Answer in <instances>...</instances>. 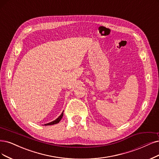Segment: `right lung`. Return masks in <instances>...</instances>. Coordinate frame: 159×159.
<instances>
[{"label":"right lung","instance_id":"right-lung-1","mask_svg":"<svg viewBox=\"0 0 159 159\" xmlns=\"http://www.w3.org/2000/svg\"><path fill=\"white\" fill-rule=\"evenodd\" d=\"M63 112L61 114V115L58 117V118L56 119V120H54V121H52V122H50V123H47V124H46V125H44L45 126H48V125H56V124H57V123H59V122H60V120H61V119H62V117H63Z\"/></svg>","mask_w":159,"mask_h":159}]
</instances>
